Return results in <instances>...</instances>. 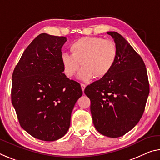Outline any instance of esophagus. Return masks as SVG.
Returning a JSON list of instances; mask_svg holds the SVG:
<instances>
[{
    "label": "esophagus",
    "instance_id": "obj_1",
    "mask_svg": "<svg viewBox=\"0 0 160 160\" xmlns=\"http://www.w3.org/2000/svg\"><path fill=\"white\" fill-rule=\"evenodd\" d=\"M80 85H81V88H82V90L83 91V92H84V90H85V87H86V85H85V84H83V83H81Z\"/></svg>",
    "mask_w": 160,
    "mask_h": 160
}]
</instances>
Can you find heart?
Returning a JSON list of instances; mask_svg holds the SVG:
<instances>
[{
	"instance_id": "1",
	"label": "heart",
	"mask_w": 160,
	"mask_h": 160,
	"mask_svg": "<svg viewBox=\"0 0 160 160\" xmlns=\"http://www.w3.org/2000/svg\"><path fill=\"white\" fill-rule=\"evenodd\" d=\"M70 50L72 53L62 52L60 55L64 72L72 77L82 65L78 77L82 81L107 75L118 57V48L112 40L97 37H85L76 40L70 45Z\"/></svg>"
}]
</instances>
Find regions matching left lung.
Wrapping results in <instances>:
<instances>
[{
    "instance_id": "left-lung-1",
    "label": "left lung",
    "mask_w": 160,
    "mask_h": 160,
    "mask_svg": "<svg viewBox=\"0 0 160 160\" xmlns=\"http://www.w3.org/2000/svg\"><path fill=\"white\" fill-rule=\"evenodd\" d=\"M118 48L115 65L107 75L85 89L90 98L93 124L109 138L123 136L138 123L149 92L142 58L117 32H108Z\"/></svg>"
}]
</instances>
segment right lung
<instances>
[{"mask_svg": "<svg viewBox=\"0 0 160 160\" xmlns=\"http://www.w3.org/2000/svg\"><path fill=\"white\" fill-rule=\"evenodd\" d=\"M67 38L41 33L22 53L12 73L11 99L21 126L35 138L55 141L67 133L82 95L63 73L61 48Z\"/></svg>", "mask_w": 160, "mask_h": 160, "instance_id": "add662e5", "label": "right lung"}]
</instances>
